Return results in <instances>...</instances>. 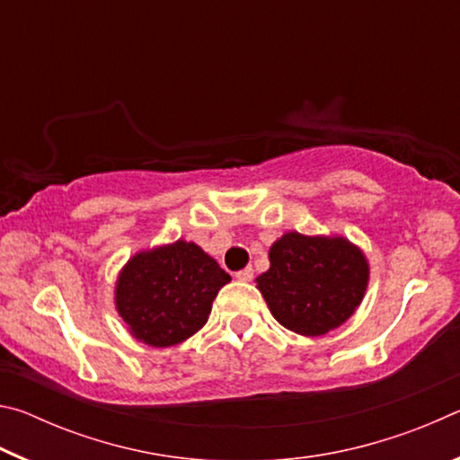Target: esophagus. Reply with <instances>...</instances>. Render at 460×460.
Masks as SVG:
<instances>
[{
  "instance_id": "1",
  "label": "esophagus",
  "mask_w": 460,
  "mask_h": 460,
  "mask_svg": "<svg viewBox=\"0 0 460 460\" xmlns=\"http://www.w3.org/2000/svg\"><path fill=\"white\" fill-rule=\"evenodd\" d=\"M235 278L239 279V282H252V279H253V268L249 266V268L239 270L237 274H235Z\"/></svg>"
}]
</instances>
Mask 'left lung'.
Wrapping results in <instances>:
<instances>
[{
  "instance_id": "obj_1",
  "label": "left lung",
  "mask_w": 460,
  "mask_h": 460,
  "mask_svg": "<svg viewBox=\"0 0 460 460\" xmlns=\"http://www.w3.org/2000/svg\"><path fill=\"white\" fill-rule=\"evenodd\" d=\"M255 282L279 324L305 337H321L361 305L369 263L345 237L290 231L270 247V270Z\"/></svg>"
}]
</instances>
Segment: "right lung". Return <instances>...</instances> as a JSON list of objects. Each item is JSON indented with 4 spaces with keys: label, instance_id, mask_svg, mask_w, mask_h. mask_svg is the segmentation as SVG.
Returning <instances> with one entry per match:
<instances>
[{
    "label": "right lung",
    "instance_id": "right-lung-1",
    "mask_svg": "<svg viewBox=\"0 0 460 460\" xmlns=\"http://www.w3.org/2000/svg\"><path fill=\"white\" fill-rule=\"evenodd\" d=\"M231 276L197 243L139 252L123 266L115 306L137 341L172 347L205 326L213 300Z\"/></svg>",
    "mask_w": 460,
    "mask_h": 460
}]
</instances>
